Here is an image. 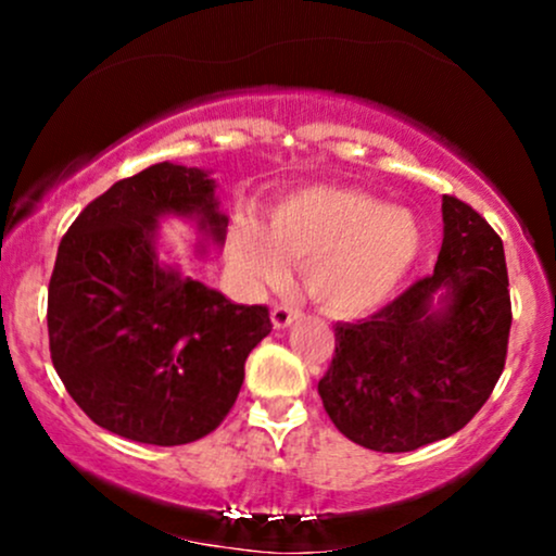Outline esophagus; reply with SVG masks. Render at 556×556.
Here are the masks:
<instances>
[{
  "label": "esophagus",
  "mask_w": 556,
  "mask_h": 556,
  "mask_svg": "<svg viewBox=\"0 0 556 556\" xmlns=\"http://www.w3.org/2000/svg\"><path fill=\"white\" fill-rule=\"evenodd\" d=\"M295 318H300V311L292 308V305L279 303V305H274V308H271V324H274V329L290 327V324L295 321Z\"/></svg>",
  "instance_id": "obj_1"
}]
</instances>
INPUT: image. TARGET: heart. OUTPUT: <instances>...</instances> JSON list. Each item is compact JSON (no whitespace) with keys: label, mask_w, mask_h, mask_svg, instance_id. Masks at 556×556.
I'll return each mask as SVG.
<instances>
[{"label":"heart","mask_w":556,"mask_h":556,"mask_svg":"<svg viewBox=\"0 0 556 556\" xmlns=\"http://www.w3.org/2000/svg\"><path fill=\"white\" fill-rule=\"evenodd\" d=\"M240 264L264 282L305 269L311 295L334 316H366L405 282L420 251V227L405 208L353 188L314 185L269 214V232L245 219L235 232Z\"/></svg>","instance_id":"heart-1"}]
</instances>
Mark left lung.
<instances>
[{"label":"left lung","mask_w":556,"mask_h":556,"mask_svg":"<svg viewBox=\"0 0 556 556\" xmlns=\"http://www.w3.org/2000/svg\"><path fill=\"white\" fill-rule=\"evenodd\" d=\"M442 216L433 274L374 316L334 327L318 394L331 424L366 450L410 452L452 437L504 371L513 305L502 238L455 195L442 198ZM437 291L445 308L433 312Z\"/></svg>","instance_id":"obj_1"}]
</instances>
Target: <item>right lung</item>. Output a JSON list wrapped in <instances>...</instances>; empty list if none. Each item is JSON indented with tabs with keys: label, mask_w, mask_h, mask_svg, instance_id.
I'll return each mask as SVG.
<instances>
[{
	"label": "right lung",
	"mask_w": 556,
	"mask_h": 556,
	"mask_svg": "<svg viewBox=\"0 0 556 556\" xmlns=\"http://www.w3.org/2000/svg\"><path fill=\"white\" fill-rule=\"evenodd\" d=\"M198 216L214 242L203 169L154 164L114 182L70 225L49 279V353L70 397L101 429L175 446L212 433L238 400L245 358L271 331L266 305H238L164 269L156 222Z\"/></svg>",
	"instance_id": "right-lung-1"
}]
</instances>
